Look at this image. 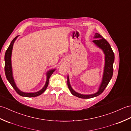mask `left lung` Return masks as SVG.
Wrapping results in <instances>:
<instances>
[{
  "label": "left lung",
  "instance_id": "1",
  "mask_svg": "<svg viewBox=\"0 0 131 131\" xmlns=\"http://www.w3.org/2000/svg\"><path fill=\"white\" fill-rule=\"evenodd\" d=\"M94 38L96 39H94L93 42L98 47L101 48L105 54V66L104 72H103L102 83L100 84L98 92L93 94H89V95H84V94H81L75 92L70 85L69 76H68V86L71 94L73 95L82 99L92 98L101 94L105 89V88L107 86L113 74V62L114 61V54L113 50L112 49L111 45H109L107 41L103 38L99 33H95V36H94Z\"/></svg>",
  "mask_w": 131,
  "mask_h": 131
}]
</instances>
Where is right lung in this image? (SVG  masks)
<instances>
[{
	"label": "right lung",
	"mask_w": 131,
	"mask_h": 131,
	"mask_svg": "<svg viewBox=\"0 0 131 131\" xmlns=\"http://www.w3.org/2000/svg\"><path fill=\"white\" fill-rule=\"evenodd\" d=\"M18 37L17 36V37H15L9 45V46L7 48V51L5 52V57H4V60H5V74L6 78H7L8 81L9 82L11 85L14 88V89L16 91V92L19 94V95L22 96H26V97H36L38 95H40L41 94L43 93L46 89H47L48 85V81H49L50 78L51 76V75L53 74V72L55 70V69H52L51 70L48 71L47 74V80L46 84L43 88H42L41 90H40L38 92H35V93H24L20 91L17 86H16V84L15 83L13 77V73H12V63H11V56H12V49H13V44L14 43L15 41L17 39V38Z\"/></svg>",
	"instance_id": "1"
}]
</instances>
